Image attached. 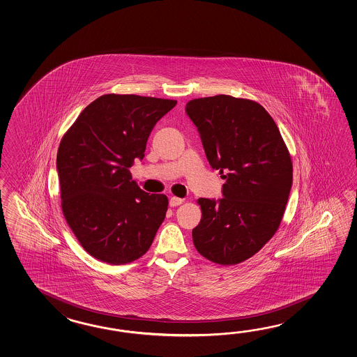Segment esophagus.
<instances>
[{"label":"esophagus","mask_w":357,"mask_h":357,"mask_svg":"<svg viewBox=\"0 0 357 357\" xmlns=\"http://www.w3.org/2000/svg\"><path fill=\"white\" fill-rule=\"evenodd\" d=\"M183 199L181 197H172L169 199V206H177V205L182 204Z\"/></svg>","instance_id":"esophagus-1"}]
</instances>
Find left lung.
<instances>
[{
    "label": "left lung",
    "mask_w": 357,
    "mask_h": 357,
    "mask_svg": "<svg viewBox=\"0 0 357 357\" xmlns=\"http://www.w3.org/2000/svg\"><path fill=\"white\" fill-rule=\"evenodd\" d=\"M186 114L211 166L226 180L225 197L197 199L202 220L192 241L205 259L235 266L280 227L292 186L291 155L272 116L255 100L225 94L191 99Z\"/></svg>",
    "instance_id": "1"
}]
</instances>
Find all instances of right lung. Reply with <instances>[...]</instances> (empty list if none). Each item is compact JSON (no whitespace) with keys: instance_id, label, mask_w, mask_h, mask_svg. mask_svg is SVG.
<instances>
[{"instance_id":"obj_1","label":"right lung","mask_w":357,"mask_h":357,"mask_svg":"<svg viewBox=\"0 0 357 357\" xmlns=\"http://www.w3.org/2000/svg\"><path fill=\"white\" fill-rule=\"evenodd\" d=\"M174 99L105 94L79 114L57 152L61 206L84 250L114 266L149 250L165 220L168 199L149 195L129 168L144 157L154 125Z\"/></svg>"}]
</instances>
